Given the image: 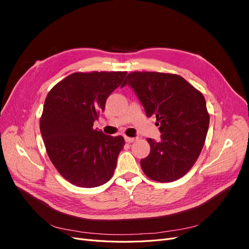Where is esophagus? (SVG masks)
<instances>
[{
  "instance_id": "1",
  "label": "esophagus",
  "mask_w": 249,
  "mask_h": 249,
  "mask_svg": "<svg viewBox=\"0 0 249 249\" xmlns=\"http://www.w3.org/2000/svg\"><path fill=\"white\" fill-rule=\"evenodd\" d=\"M124 140H125V142H127V143H132V142H134V141H136L137 140V138H133V137H124Z\"/></svg>"
}]
</instances>
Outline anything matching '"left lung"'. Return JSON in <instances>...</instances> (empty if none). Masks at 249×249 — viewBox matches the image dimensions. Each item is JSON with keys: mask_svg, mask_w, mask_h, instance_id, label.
<instances>
[{"mask_svg": "<svg viewBox=\"0 0 249 249\" xmlns=\"http://www.w3.org/2000/svg\"><path fill=\"white\" fill-rule=\"evenodd\" d=\"M134 89L146 116H156L161 141L147 138L149 155L140 161L146 177L169 183L189 171L205 144L210 115L202 93L175 73L133 71L123 87Z\"/></svg>", "mask_w": 249, "mask_h": 249, "instance_id": "obj_1", "label": "left lung"}]
</instances>
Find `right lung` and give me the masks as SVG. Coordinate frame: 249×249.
Here are the masks:
<instances>
[{
    "mask_svg": "<svg viewBox=\"0 0 249 249\" xmlns=\"http://www.w3.org/2000/svg\"><path fill=\"white\" fill-rule=\"evenodd\" d=\"M125 74L73 72L47 95L40 117L44 146L57 171L74 186L99 187L114 173L124 139L94 130L93 123Z\"/></svg>",
    "mask_w": 249,
    "mask_h": 249,
    "instance_id": "add662e5",
    "label": "right lung"
}]
</instances>
